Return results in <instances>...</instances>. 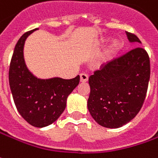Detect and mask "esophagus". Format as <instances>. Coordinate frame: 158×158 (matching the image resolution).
<instances>
[{"label": "esophagus", "mask_w": 158, "mask_h": 158, "mask_svg": "<svg viewBox=\"0 0 158 158\" xmlns=\"http://www.w3.org/2000/svg\"><path fill=\"white\" fill-rule=\"evenodd\" d=\"M87 80H88V76L86 75V73H81L80 74V82L86 83Z\"/></svg>", "instance_id": "esophagus-1"}]
</instances>
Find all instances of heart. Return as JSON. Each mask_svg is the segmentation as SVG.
<instances>
[{"label": "heart", "mask_w": 158, "mask_h": 158, "mask_svg": "<svg viewBox=\"0 0 158 158\" xmlns=\"http://www.w3.org/2000/svg\"><path fill=\"white\" fill-rule=\"evenodd\" d=\"M109 41H110V38L109 37H102V38L100 39L98 43H99L100 46H103V45L107 44ZM123 46H124V43H123V41L121 40H119V39L113 40L110 42V44L109 45L106 51H105V53L102 56V64H107L110 61H111L122 50Z\"/></svg>", "instance_id": "b5f03b06"}]
</instances>
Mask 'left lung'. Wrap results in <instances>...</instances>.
<instances>
[{
    "label": "left lung",
    "instance_id": "left-lung-1",
    "mask_svg": "<svg viewBox=\"0 0 158 158\" xmlns=\"http://www.w3.org/2000/svg\"><path fill=\"white\" fill-rule=\"evenodd\" d=\"M130 42L141 43L127 31ZM150 63L147 51L136 48L102 64L88 79V110L100 126L118 128L138 114L147 94Z\"/></svg>",
    "mask_w": 158,
    "mask_h": 158
}]
</instances>
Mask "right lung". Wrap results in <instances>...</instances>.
<instances>
[{
  "label": "right lung",
  "instance_id": "1",
  "mask_svg": "<svg viewBox=\"0 0 158 158\" xmlns=\"http://www.w3.org/2000/svg\"><path fill=\"white\" fill-rule=\"evenodd\" d=\"M31 30L18 40L10 64L9 81L17 110L25 121L35 127L51 125L64 112L68 95L79 85L74 79H40L33 76L25 65L24 45Z\"/></svg>",
  "mask_w": 158,
  "mask_h": 158
}]
</instances>
